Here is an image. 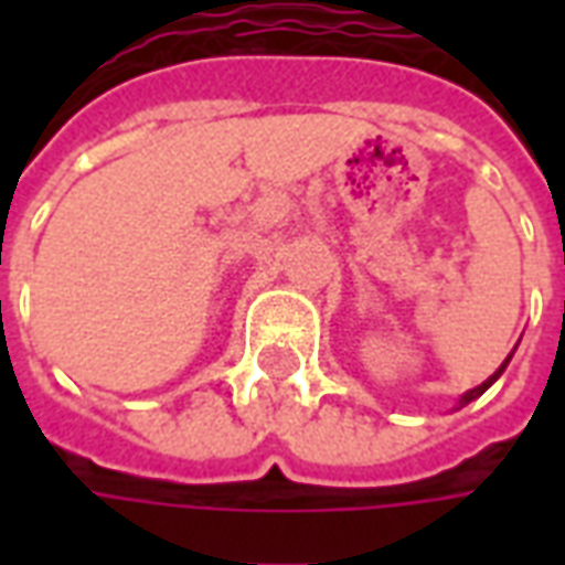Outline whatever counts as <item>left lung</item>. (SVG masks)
<instances>
[{
    "label": "left lung",
    "mask_w": 565,
    "mask_h": 565,
    "mask_svg": "<svg viewBox=\"0 0 565 565\" xmlns=\"http://www.w3.org/2000/svg\"><path fill=\"white\" fill-rule=\"evenodd\" d=\"M511 354H514V351H511ZM511 354L505 356V360H502V366H499L497 372H493V375H490V379L484 381V384H478V387H472V391H466V393H462V396H460V403H457V408H462V405H469V403H472V399H478V396H481V393H484L487 387H490V384H493V381H497L499 375H502V372H505V366H509Z\"/></svg>",
    "instance_id": "1"
}]
</instances>
